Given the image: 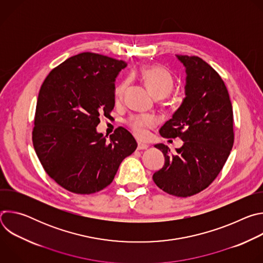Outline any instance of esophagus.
Here are the masks:
<instances>
[{"label": "esophagus", "mask_w": 263, "mask_h": 263, "mask_svg": "<svg viewBox=\"0 0 263 263\" xmlns=\"http://www.w3.org/2000/svg\"><path fill=\"white\" fill-rule=\"evenodd\" d=\"M148 147L147 144L145 143H142V142H138V145H137V149H146Z\"/></svg>", "instance_id": "34e87169"}]
</instances>
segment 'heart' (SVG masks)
<instances>
[{
	"mask_svg": "<svg viewBox=\"0 0 263 263\" xmlns=\"http://www.w3.org/2000/svg\"><path fill=\"white\" fill-rule=\"evenodd\" d=\"M140 77L157 99L165 98L174 88V78L172 73L161 65H146L140 71ZM128 86V80L123 81L116 89L117 99H121ZM156 121L152 116H133L128 119L127 124L137 137H143L146 134V128L153 127Z\"/></svg>",
	"mask_w": 263,
	"mask_h": 263,
	"instance_id": "heart-1",
	"label": "heart"
}]
</instances>
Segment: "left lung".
<instances>
[{
	"label": "left lung",
	"instance_id": "obj_1",
	"mask_svg": "<svg viewBox=\"0 0 263 263\" xmlns=\"http://www.w3.org/2000/svg\"><path fill=\"white\" fill-rule=\"evenodd\" d=\"M177 58L186 68L185 98L159 132L181 138L183 145L172 154L167 145L155 144L165 162L153 180L168 195L186 198L207 189L226 163L234 142L233 109L226 85L207 62L198 56Z\"/></svg>",
	"mask_w": 263,
	"mask_h": 263
}]
</instances>
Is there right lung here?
<instances>
[{"label": "right lung", "instance_id": "obj_1", "mask_svg": "<svg viewBox=\"0 0 263 263\" xmlns=\"http://www.w3.org/2000/svg\"><path fill=\"white\" fill-rule=\"evenodd\" d=\"M123 60L85 52L56 66L37 99L32 140L46 173L64 190L90 195L115 179L122 161L137 147L123 127L106 139L100 117L115 107L116 78Z\"/></svg>", "mask_w": 263, "mask_h": 263}]
</instances>
